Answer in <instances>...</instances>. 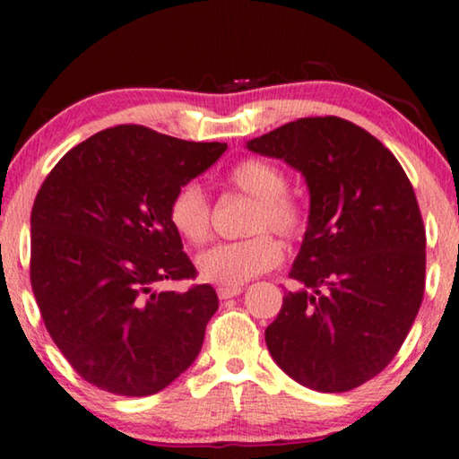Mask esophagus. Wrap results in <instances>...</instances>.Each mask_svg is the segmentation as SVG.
<instances>
[{
	"label": "esophagus",
	"instance_id": "esophagus-1",
	"mask_svg": "<svg viewBox=\"0 0 459 459\" xmlns=\"http://www.w3.org/2000/svg\"><path fill=\"white\" fill-rule=\"evenodd\" d=\"M239 292H244V289L242 287H221V289H217V295H220V299H234V297H238Z\"/></svg>",
	"mask_w": 459,
	"mask_h": 459
}]
</instances>
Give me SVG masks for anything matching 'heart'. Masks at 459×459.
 Here are the masks:
<instances>
[{
	"instance_id": "b5f03b06",
	"label": "heart",
	"mask_w": 459,
	"mask_h": 459,
	"mask_svg": "<svg viewBox=\"0 0 459 459\" xmlns=\"http://www.w3.org/2000/svg\"><path fill=\"white\" fill-rule=\"evenodd\" d=\"M228 180L238 191L256 199L250 217V231L256 236L203 252L197 268L205 282L242 287L282 260L281 242L266 230L284 239H297L305 234L309 215L303 203L287 193V175L274 162L244 159L230 169ZM169 221L185 242L193 246L207 242L212 236V205L201 185L178 186L169 203Z\"/></svg>"
}]
</instances>
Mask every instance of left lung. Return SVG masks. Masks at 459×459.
<instances>
[{
	"label": "left lung",
	"instance_id": "1",
	"mask_svg": "<svg viewBox=\"0 0 459 459\" xmlns=\"http://www.w3.org/2000/svg\"><path fill=\"white\" fill-rule=\"evenodd\" d=\"M309 186V225L264 337L292 380L345 393L396 356L425 292V228L394 154L348 119L300 117L247 142Z\"/></svg>",
	"mask_w": 459,
	"mask_h": 459
}]
</instances>
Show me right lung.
<instances>
[{
	"label": "right lung",
	"mask_w": 459,
	"mask_h": 459,
	"mask_svg": "<svg viewBox=\"0 0 459 459\" xmlns=\"http://www.w3.org/2000/svg\"><path fill=\"white\" fill-rule=\"evenodd\" d=\"M225 148L116 126L69 150L44 178L30 217V281L52 342L97 388L154 394L199 356L220 307L213 287H154L197 276L169 203Z\"/></svg>",
	"instance_id": "obj_1"
}]
</instances>
